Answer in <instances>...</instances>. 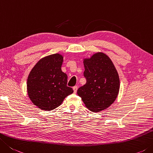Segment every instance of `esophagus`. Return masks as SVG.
<instances>
[{"label": "esophagus", "mask_w": 153, "mask_h": 153, "mask_svg": "<svg viewBox=\"0 0 153 153\" xmlns=\"http://www.w3.org/2000/svg\"><path fill=\"white\" fill-rule=\"evenodd\" d=\"M77 89H78V86H73V90H74V93H76Z\"/></svg>", "instance_id": "esophagus-1"}]
</instances>
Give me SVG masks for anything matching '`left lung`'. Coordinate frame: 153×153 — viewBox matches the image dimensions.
I'll use <instances>...</instances> for the list:
<instances>
[{
    "label": "left lung",
    "mask_w": 153,
    "mask_h": 153,
    "mask_svg": "<svg viewBox=\"0 0 153 153\" xmlns=\"http://www.w3.org/2000/svg\"><path fill=\"white\" fill-rule=\"evenodd\" d=\"M86 82L77 94L89 110L99 112L108 108L117 97L120 81L113 63L105 54L99 53L84 61Z\"/></svg>",
    "instance_id": "8db88e82"
}]
</instances>
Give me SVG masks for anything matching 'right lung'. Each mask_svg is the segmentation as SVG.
I'll return each instance as SVG.
<instances>
[{
  "label": "right lung",
  "mask_w": 153,
  "mask_h": 153,
  "mask_svg": "<svg viewBox=\"0 0 153 153\" xmlns=\"http://www.w3.org/2000/svg\"><path fill=\"white\" fill-rule=\"evenodd\" d=\"M62 61L59 54L46 56L36 63L28 75V94L42 110H53L73 93V88L67 86V75L61 71Z\"/></svg>",
  "instance_id": "right-lung-1"
}]
</instances>
